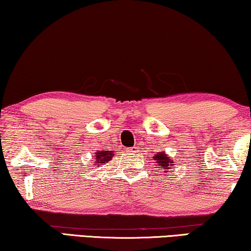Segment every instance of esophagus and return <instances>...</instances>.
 Masks as SVG:
<instances>
[{
  "instance_id": "34e87169",
  "label": "esophagus",
  "mask_w": 251,
  "mask_h": 251,
  "mask_svg": "<svg viewBox=\"0 0 251 251\" xmlns=\"http://www.w3.org/2000/svg\"><path fill=\"white\" fill-rule=\"evenodd\" d=\"M128 151H129V152H132V153H133V154H134V153H136V152H138V148H136V147L129 148V149H128Z\"/></svg>"
}]
</instances>
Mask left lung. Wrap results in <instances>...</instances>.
I'll return each mask as SVG.
<instances>
[{
    "instance_id": "obj_1",
    "label": "left lung",
    "mask_w": 251,
    "mask_h": 251,
    "mask_svg": "<svg viewBox=\"0 0 251 251\" xmlns=\"http://www.w3.org/2000/svg\"><path fill=\"white\" fill-rule=\"evenodd\" d=\"M153 160H155L156 163H159V166L161 167V169L164 170V173H168V169H171V167L175 166L174 160L166 154V152H159L155 153L153 156Z\"/></svg>"
}]
</instances>
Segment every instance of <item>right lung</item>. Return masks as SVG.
<instances>
[{"label":"right lung","instance_id":"obj_1","mask_svg":"<svg viewBox=\"0 0 251 251\" xmlns=\"http://www.w3.org/2000/svg\"><path fill=\"white\" fill-rule=\"evenodd\" d=\"M115 154H117V153H114V151H98L96 153L95 167H99L100 164L110 161L111 158H113Z\"/></svg>","mask_w":251,"mask_h":251}]
</instances>
